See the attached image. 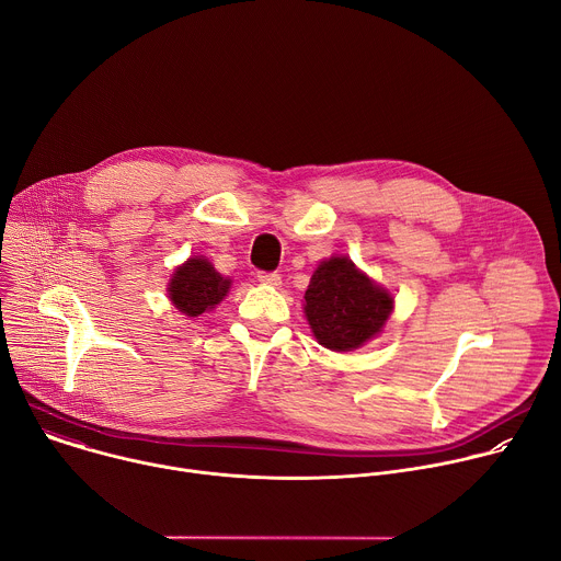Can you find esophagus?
Instances as JSON below:
<instances>
[{
  "label": "esophagus",
  "instance_id": "esophagus-1",
  "mask_svg": "<svg viewBox=\"0 0 561 561\" xmlns=\"http://www.w3.org/2000/svg\"><path fill=\"white\" fill-rule=\"evenodd\" d=\"M257 279H260L262 284H266V286H279V284H282L279 273H271V271H260V273H257Z\"/></svg>",
  "mask_w": 561,
  "mask_h": 561
}]
</instances>
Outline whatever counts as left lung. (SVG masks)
<instances>
[{
  "instance_id": "8db88e82",
  "label": "left lung",
  "mask_w": 561,
  "mask_h": 561,
  "mask_svg": "<svg viewBox=\"0 0 561 561\" xmlns=\"http://www.w3.org/2000/svg\"><path fill=\"white\" fill-rule=\"evenodd\" d=\"M304 299L317 342L337 353L359 348L375 337L392 310V297L359 273L348 257L319 264Z\"/></svg>"
}]
</instances>
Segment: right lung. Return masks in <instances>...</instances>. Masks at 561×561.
Returning <instances> with one entry per match:
<instances>
[{
	"label": "right lung",
	"mask_w": 561,
	"mask_h": 561,
	"mask_svg": "<svg viewBox=\"0 0 561 561\" xmlns=\"http://www.w3.org/2000/svg\"><path fill=\"white\" fill-rule=\"evenodd\" d=\"M230 288V279H224L210 262L202 257L188 260L180 266L171 279V301L188 317H197L224 299Z\"/></svg>",
	"instance_id": "obj_1"
}]
</instances>
